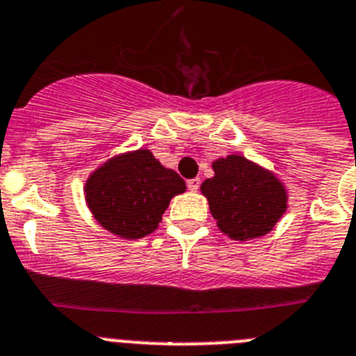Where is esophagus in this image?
I'll use <instances>...</instances> for the list:
<instances>
[{
  "instance_id": "esophagus-1",
  "label": "esophagus",
  "mask_w": 356,
  "mask_h": 356,
  "mask_svg": "<svg viewBox=\"0 0 356 356\" xmlns=\"http://www.w3.org/2000/svg\"><path fill=\"white\" fill-rule=\"evenodd\" d=\"M200 188V179L195 177V179H190L188 181V190L190 191H197Z\"/></svg>"
}]
</instances>
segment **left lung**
<instances>
[{"instance_id": "8db88e82", "label": "left lung", "mask_w": 356, "mask_h": 356, "mask_svg": "<svg viewBox=\"0 0 356 356\" xmlns=\"http://www.w3.org/2000/svg\"><path fill=\"white\" fill-rule=\"evenodd\" d=\"M211 179L202 182L218 229L233 240L267 234L286 211V190L277 177L242 156H227L213 163Z\"/></svg>"}]
</instances>
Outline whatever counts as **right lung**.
Instances as JSON below:
<instances>
[{"mask_svg":"<svg viewBox=\"0 0 356 356\" xmlns=\"http://www.w3.org/2000/svg\"><path fill=\"white\" fill-rule=\"evenodd\" d=\"M84 190L102 227L116 236L143 238L159 227L170 200L186 190V182L140 148L104 163L89 175Z\"/></svg>","mask_w":356,"mask_h":356,"instance_id":"1","label":"right lung"}]
</instances>
